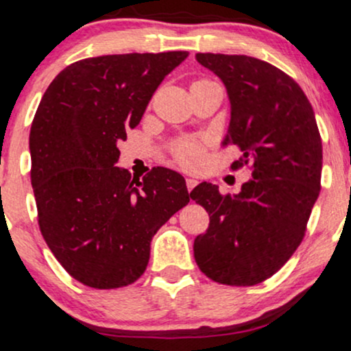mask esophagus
Instances as JSON below:
<instances>
[{"label":"esophagus","mask_w":351,"mask_h":351,"mask_svg":"<svg viewBox=\"0 0 351 351\" xmlns=\"http://www.w3.org/2000/svg\"><path fill=\"white\" fill-rule=\"evenodd\" d=\"M196 184H198V180H195V178H186V188H188V191H191L193 188L196 186Z\"/></svg>","instance_id":"1"}]
</instances>
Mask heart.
Masks as SVG:
<instances>
[{
  "instance_id": "obj_1",
  "label": "heart",
  "mask_w": 351,
  "mask_h": 351,
  "mask_svg": "<svg viewBox=\"0 0 351 351\" xmlns=\"http://www.w3.org/2000/svg\"><path fill=\"white\" fill-rule=\"evenodd\" d=\"M208 82H213V80L198 79L191 84V87L201 86V84H208ZM173 153H175L176 162L186 168L198 167L201 160H203V148H201V143L196 142V140H181L180 143H176Z\"/></svg>"
}]
</instances>
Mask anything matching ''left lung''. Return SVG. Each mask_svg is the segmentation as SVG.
<instances>
[{
	"label": "left lung",
	"instance_id": "obj_1",
	"mask_svg": "<svg viewBox=\"0 0 351 351\" xmlns=\"http://www.w3.org/2000/svg\"><path fill=\"white\" fill-rule=\"evenodd\" d=\"M226 86L231 122L223 145L243 152L231 165H249L252 178L237 195L213 183L189 193L209 215L195 239L204 276L249 287L274 276L291 259L320 193L322 138L307 95L291 75L249 56L196 54Z\"/></svg>",
	"mask_w": 351,
	"mask_h": 351
}]
</instances>
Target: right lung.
Instances as JSON below:
<instances>
[{"mask_svg":"<svg viewBox=\"0 0 351 351\" xmlns=\"http://www.w3.org/2000/svg\"><path fill=\"white\" fill-rule=\"evenodd\" d=\"M186 58L171 51L77 60L56 75L36 110L29 152L39 229L87 287L134 284L147 269L152 237L189 203L180 173L156 167L140 181L115 167L117 142Z\"/></svg>","mask_w":351,"mask_h":351,"instance_id":"1","label":"right lung"}]
</instances>
